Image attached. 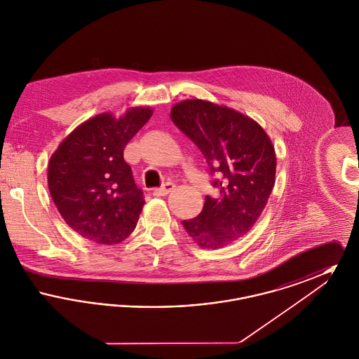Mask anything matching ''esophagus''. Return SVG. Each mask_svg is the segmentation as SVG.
<instances>
[{
  "instance_id": "obj_1",
  "label": "esophagus",
  "mask_w": 359,
  "mask_h": 359,
  "mask_svg": "<svg viewBox=\"0 0 359 359\" xmlns=\"http://www.w3.org/2000/svg\"><path fill=\"white\" fill-rule=\"evenodd\" d=\"M175 188V184L171 183V182H168V183H165L164 186H161L160 188H156L154 191V196H165L167 194H170L172 189Z\"/></svg>"
}]
</instances>
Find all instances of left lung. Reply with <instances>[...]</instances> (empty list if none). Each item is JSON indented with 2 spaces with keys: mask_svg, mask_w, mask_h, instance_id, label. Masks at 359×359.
Instances as JSON below:
<instances>
[{
  "mask_svg": "<svg viewBox=\"0 0 359 359\" xmlns=\"http://www.w3.org/2000/svg\"><path fill=\"white\" fill-rule=\"evenodd\" d=\"M173 123L201 149L218 176L221 196H205L202 212L183 221L203 249H219L252 230L264 211L276 179V152L265 130L227 106L186 100L171 109Z\"/></svg>",
  "mask_w": 359,
  "mask_h": 359,
  "instance_id": "left-lung-1",
  "label": "left lung"
}]
</instances>
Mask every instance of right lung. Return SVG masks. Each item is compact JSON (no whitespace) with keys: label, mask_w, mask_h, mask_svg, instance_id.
I'll list each match as a JSON object with an SVG mask.
<instances>
[{"label":"right lung","mask_w":359,"mask_h":359,"mask_svg":"<svg viewBox=\"0 0 359 359\" xmlns=\"http://www.w3.org/2000/svg\"><path fill=\"white\" fill-rule=\"evenodd\" d=\"M152 113L151 107H132L120 118L98 114L75 128L52 154V201L83 238L117 245L136 229L145 201L123 149Z\"/></svg>","instance_id":"obj_1"}]
</instances>
